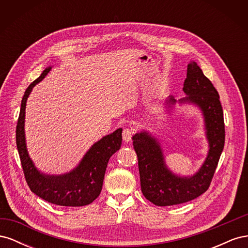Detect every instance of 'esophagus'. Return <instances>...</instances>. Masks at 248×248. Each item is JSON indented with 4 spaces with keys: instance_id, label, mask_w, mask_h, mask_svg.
Masks as SVG:
<instances>
[{
    "instance_id": "1",
    "label": "esophagus",
    "mask_w": 248,
    "mask_h": 248,
    "mask_svg": "<svg viewBox=\"0 0 248 248\" xmlns=\"http://www.w3.org/2000/svg\"><path fill=\"white\" fill-rule=\"evenodd\" d=\"M132 134H133V132H132V130H131V129H128V128L124 129V130H123V133H122L123 140H124V141H126V142L130 141V140H131V139H132Z\"/></svg>"
}]
</instances>
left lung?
Masks as SVG:
<instances>
[{"label": "left lung", "mask_w": 248, "mask_h": 248, "mask_svg": "<svg viewBox=\"0 0 248 248\" xmlns=\"http://www.w3.org/2000/svg\"><path fill=\"white\" fill-rule=\"evenodd\" d=\"M183 91L187 95L178 101L167 98L169 108L176 103H190L200 108L208 140L207 157L191 176H180L167 166L159 140L144 130L134 134L133 148L138 155L140 188L145 198L156 206H172L189 202L204 193L212 181L224 146L223 111L216 89L194 61L187 65Z\"/></svg>", "instance_id": "left-lung-1"}]
</instances>
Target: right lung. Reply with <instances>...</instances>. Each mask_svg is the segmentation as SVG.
Here are the masks:
<instances>
[{"instance_id":"right-lung-1","label":"right lung","mask_w":248,"mask_h":248,"mask_svg":"<svg viewBox=\"0 0 248 248\" xmlns=\"http://www.w3.org/2000/svg\"><path fill=\"white\" fill-rule=\"evenodd\" d=\"M51 66L26 90L22 97L16 126V146L26 181L36 196L51 204L66 207H80L91 204L102 189L108 162L122 145V128L96 141L82 157L78 166L62 175L44 174L36 168L29 155L25 134L26 106L33 88L47 76Z\"/></svg>"}]
</instances>
